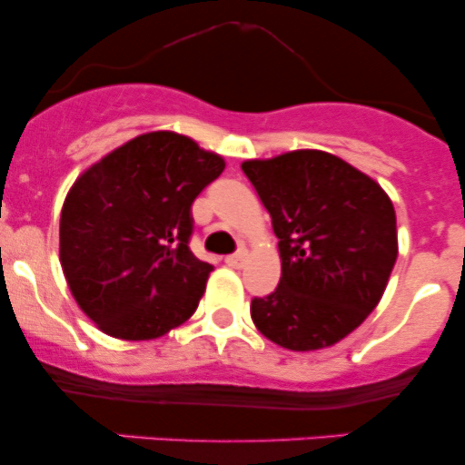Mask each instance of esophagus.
Segmentation results:
<instances>
[{
    "mask_svg": "<svg viewBox=\"0 0 465 465\" xmlns=\"http://www.w3.org/2000/svg\"><path fill=\"white\" fill-rule=\"evenodd\" d=\"M244 260H247V251H236V253L227 255L225 264L227 266H233V269H240V266L244 264Z\"/></svg>",
    "mask_w": 465,
    "mask_h": 465,
    "instance_id": "obj_1",
    "label": "esophagus"
}]
</instances>
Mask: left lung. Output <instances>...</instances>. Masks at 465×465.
Instances as JSON below:
<instances>
[{
    "label": "left lung",
    "instance_id": "obj_1",
    "mask_svg": "<svg viewBox=\"0 0 465 465\" xmlns=\"http://www.w3.org/2000/svg\"><path fill=\"white\" fill-rule=\"evenodd\" d=\"M280 238L282 277L253 297L251 319L286 350L334 345L381 302L398 258L396 210L385 190L323 151L242 163Z\"/></svg>",
    "mask_w": 465,
    "mask_h": 465
}]
</instances>
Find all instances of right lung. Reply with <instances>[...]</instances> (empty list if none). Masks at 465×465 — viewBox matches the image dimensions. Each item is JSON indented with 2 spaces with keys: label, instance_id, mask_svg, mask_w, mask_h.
I'll list each match as a JSON object with an SVG mask.
<instances>
[{
  "label": "right lung",
  "instance_id": "obj_1",
  "mask_svg": "<svg viewBox=\"0 0 465 465\" xmlns=\"http://www.w3.org/2000/svg\"><path fill=\"white\" fill-rule=\"evenodd\" d=\"M225 162L154 131L80 174L61 212V266L83 312L109 336L157 339L194 314L214 266L190 251L192 203Z\"/></svg>",
  "mask_w": 465,
  "mask_h": 465
}]
</instances>
